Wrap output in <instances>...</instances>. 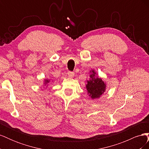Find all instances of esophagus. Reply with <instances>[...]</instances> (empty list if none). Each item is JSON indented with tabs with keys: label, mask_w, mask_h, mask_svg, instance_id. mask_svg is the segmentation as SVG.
<instances>
[{
	"label": "esophagus",
	"mask_w": 149,
	"mask_h": 149,
	"mask_svg": "<svg viewBox=\"0 0 149 149\" xmlns=\"http://www.w3.org/2000/svg\"><path fill=\"white\" fill-rule=\"evenodd\" d=\"M68 76H69L70 78H73V77H74V72L68 71Z\"/></svg>",
	"instance_id": "obj_1"
}]
</instances>
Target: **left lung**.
Wrapping results in <instances>:
<instances>
[{
  "label": "left lung",
  "mask_w": 149,
  "mask_h": 149,
  "mask_svg": "<svg viewBox=\"0 0 149 149\" xmlns=\"http://www.w3.org/2000/svg\"><path fill=\"white\" fill-rule=\"evenodd\" d=\"M90 73L89 79L87 81L88 83L86 86L87 93L93 100L100 98L106 91V84L102 79L98 77L97 74L94 70L90 71Z\"/></svg>",
  "instance_id": "obj_1"
}]
</instances>
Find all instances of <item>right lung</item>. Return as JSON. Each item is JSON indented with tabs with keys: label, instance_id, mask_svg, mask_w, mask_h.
I'll return each instance as SVG.
<instances>
[{
	"label": "right lung",
	"instance_id": "add662e5",
	"mask_svg": "<svg viewBox=\"0 0 149 149\" xmlns=\"http://www.w3.org/2000/svg\"><path fill=\"white\" fill-rule=\"evenodd\" d=\"M49 83V79H44V83L43 84L45 86H46V88L48 86V83Z\"/></svg>",
	"mask_w": 149,
	"mask_h": 149
}]
</instances>
